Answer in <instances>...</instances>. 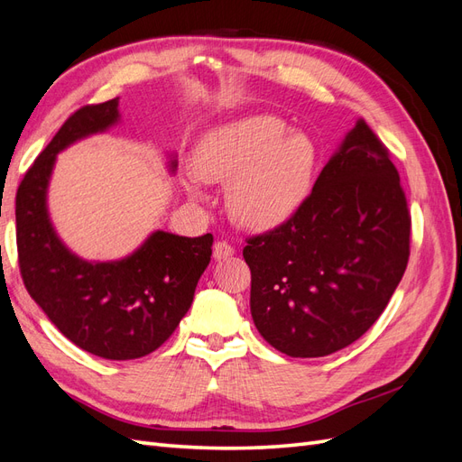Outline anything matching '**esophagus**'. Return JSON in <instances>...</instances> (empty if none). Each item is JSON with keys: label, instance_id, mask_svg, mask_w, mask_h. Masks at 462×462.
<instances>
[{"label": "esophagus", "instance_id": "obj_1", "mask_svg": "<svg viewBox=\"0 0 462 462\" xmlns=\"http://www.w3.org/2000/svg\"><path fill=\"white\" fill-rule=\"evenodd\" d=\"M235 254V248L227 241H217L214 245V260H227Z\"/></svg>", "mask_w": 462, "mask_h": 462}]
</instances>
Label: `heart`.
<instances>
[{"label":"heart","instance_id":"obj_1","mask_svg":"<svg viewBox=\"0 0 462 462\" xmlns=\"http://www.w3.org/2000/svg\"><path fill=\"white\" fill-rule=\"evenodd\" d=\"M289 133L275 116H253L209 131L194 153L185 179L192 197H202L200 179L229 183L227 206L239 226L270 231L283 226L309 199L318 148L310 136Z\"/></svg>","mask_w":462,"mask_h":462}]
</instances>
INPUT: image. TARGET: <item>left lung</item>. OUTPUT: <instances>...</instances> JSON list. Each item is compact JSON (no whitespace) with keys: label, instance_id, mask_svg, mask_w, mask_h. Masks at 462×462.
Listing matches in <instances>:
<instances>
[{"label":"left lung","instance_id":"obj_1","mask_svg":"<svg viewBox=\"0 0 462 462\" xmlns=\"http://www.w3.org/2000/svg\"><path fill=\"white\" fill-rule=\"evenodd\" d=\"M250 312L292 358L355 343L382 316L411 256V212L387 146L358 119L283 226L246 239Z\"/></svg>","mask_w":462,"mask_h":462}]
</instances>
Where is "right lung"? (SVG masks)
I'll return each instance as SVG.
<instances>
[{
    "mask_svg": "<svg viewBox=\"0 0 462 462\" xmlns=\"http://www.w3.org/2000/svg\"><path fill=\"white\" fill-rule=\"evenodd\" d=\"M117 104L114 97L77 109L24 173L15 199L17 253L26 291L69 341L100 358L133 360L156 351L189 312L214 236L156 231L134 254L97 263L58 239L46 209L55 153L114 125Z\"/></svg>",
    "mask_w": 462,
    "mask_h": 462,
    "instance_id": "add662e5",
    "label": "right lung"
}]
</instances>
